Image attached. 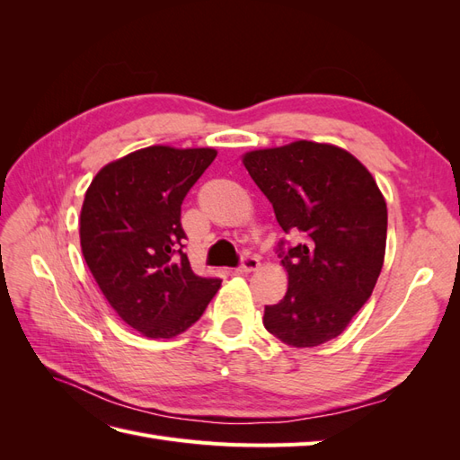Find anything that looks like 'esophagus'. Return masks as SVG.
Wrapping results in <instances>:
<instances>
[{
  "mask_svg": "<svg viewBox=\"0 0 460 460\" xmlns=\"http://www.w3.org/2000/svg\"><path fill=\"white\" fill-rule=\"evenodd\" d=\"M259 264H261V261H259L255 255H243V259H242V262H240V267L235 269V270H238L240 274H247V272L257 270Z\"/></svg>",
  "mask_w": 460,
  "mask_h": 460,
  "instance_id": "1",
  "label": "esophagus"
}]
</instances>
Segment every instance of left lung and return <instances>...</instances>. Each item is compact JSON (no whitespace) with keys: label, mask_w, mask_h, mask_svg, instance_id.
Wrapping results in <instances>:
<instances>
[{"label":"left lung","mask_w":460,"mask_h":460,"mask_svg":"<svg viewBox=\"0 0 460 460\" xmlns=\"http://www.w3.org/2000/svg\"><path fill=\"white\" fill-rule=\"evenodd\" d=\"M243 164L278 225L301 235L296 245L278 242L288 291L264 307V328L294 347L338 338L384 264L387 207L372 174L351 153L305 140L252 151Z\"/></svg>","instance_id":"8db88e82"}]
</instances>
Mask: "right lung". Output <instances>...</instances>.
<instances>
[{
  "mask_svg": "<svg viewBox=\"0 0 460 460\" xmlns=\"http://www.w3.org/2000/svg\"><path fill=\"white\" fill-rule=\"evenodd\" d=\"M217 157L211 147L151 146L97 172L80 213V245L117 314L147 338H174L205 313L220 278L191 270L182 201Z\"/></svg>",
  "mask_w": 460,
  "mask_h": 460,
  "instance_id": "obj_1",
  "label": "right lung"
}]
</instances>
